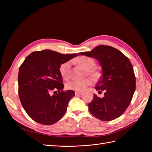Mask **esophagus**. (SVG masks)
Wrapping results in <instances>:
<instances>
[{
  "instance_id": "34e87169",
  "label": "esophagus",
  "mask_w": 152,
  "mask_h": 152,
  "mask_svg": "<svg viewBox=\"0 0 152 152\" xmlns=\"http://www.w3.org/2000/svg\"><path fill=\"white\" fill-rule=\"evenodd\" d=\"M82 94V92H75V96H80Z\"/></svg>"
}]
</instances>
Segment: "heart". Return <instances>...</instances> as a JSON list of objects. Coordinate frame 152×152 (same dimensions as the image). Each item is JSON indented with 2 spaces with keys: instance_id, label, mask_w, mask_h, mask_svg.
I'll return each mask as SVG.
<instances>
[{
  "instance_id": "obj_1",
  "label": "heart",
  "mask_w": 152,
  "mask_h": 152,
  "mask_svg": "<svg viewBox=\"0 0 152 152\" xmlns=\"http://www.w3.org/2000/svg\"><path fill=\"white\" fill-rule=\"evenodd\" d=\"M77 63L79 65L83 68L84 70H89L87 71L88 75L93 79H96L98 77V73L93 70H89L94 65V61L93 59L86 56H82L77 59ZM71 63L70 61H66L63 63L59 67V73L61 77L65 79H68L70 77ZM92 84V80L90 79H86L80 80H73L68 82L66 84V87L70 90L75 91H83L86 87Z\"/></svg>"
}]
</instances>
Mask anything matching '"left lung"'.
Returning a JSON list of instances; mask_svg holds the SVG:
<instances>
[{
    "label": "left lung",
    "instance_id": "1",
    "mask_svg": "<svg viewBox=\"0 0 152 152\" xmlns=\"http://www.w3.org/2000/svg\"><path fill=\"white\" fill-rule=\"evenodd\" d=\"M79 54L97 59L102 69V76L95 89L99 93L104 91V97L94 95L93 101L87 104L90 112L103 121L122 115L136 89V77L129 59L119 50L104 45Z\"/></svg>",
    "mask_w": 152,
    "mask_h": 152
}]
</instances>
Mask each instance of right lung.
<instances>
[{"instance_id": "obj_1", "label": "right lung", "mask_w": 152, "mask_h": 152, "mask_svg": "<svg viewBox=\"0 0 152 152\" xmlns=\"http://www.w3.org/2000/svg\"><path fill=\"white\" fill-rule=\"evenodd\" d=\"M77 56L46 49L31 53L21 64L18 78L19 97L25 112L35 122L52 125L65 113L75 92L63 91L59 67Z\"/></svg>"}]
</instances>
